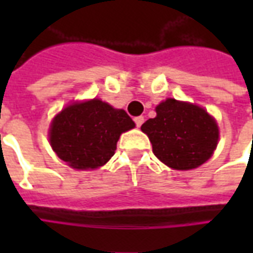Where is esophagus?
<instances>
[{
    "label": "esophagus",
    "instance_id": "esophagus-1",
    "mask_svg": "<svg viewBox=\"0 0 253 253\" xmlns=\"http://www.w3.org/2000/svg\"><path fill=\"white\" fill-rule=\"evenodd\" d=\"M134 122H135V126L141 127L143 122H145V118L143 116H137V118H134Z\"/></svg>",
    "mask_w": 253,
    "mask_h": 253
}]
</instances>
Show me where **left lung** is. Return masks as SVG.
<instances>
[{
  "mask_svg": "<svg viewBox=\"0 0 253 253\" xmlns=\"http://www.w3.org/2000/svg\"><path fill=\"white\" fill-rule=\"evenodd\" d=\"M157 116L141 126L154 156L173 169L198 168L217 148L218 126L198 105L167 99L156 108Z\"/></svg>",
  "mask_w": 253,
  "mask_h": 253,
  "instance_id": "8db88e82",
  "label": "left lung"
}]
</instances>
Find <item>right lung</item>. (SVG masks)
I'll list each match as a JSON object with an SVG mask.
<instances>
[{"label": "right lung", "instance_id": "1", "mask_svg": "<svg viewBox=\"0 0 253 253\" xmlns=\"http://www.w3.org/2000/svg\"><path fill=\"white\" fill-rule=\"evenodd\" d=\"M134 126L125 111L93 99L69 105L54 118L50 143L72 168L94 169L115 154L121 134Z\"/></svg>", "mask_w": 253, "mask_h": 253}]
</instances>
